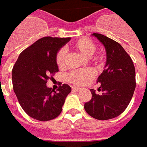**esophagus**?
Returning <instances> with one entry per match:
<instances>
[{
    "instance_id": "obj_1",
    "label": "esophagus",
    "mask_w": 147,
    "mask_h": 147,
    "mask_svg": "<svg viewBox=\"0 0 147 147\" xmlns=\"http://www.w3.org/2000/svg\"><path fill=\"white\" fill-rule=\"evenodd\" d=\"M72 89H73V90L76 91V92H79V91L82 90V89H81V88H79V87H76V86H74L73 88H72Z\"/></svg>"
}]
</instances>
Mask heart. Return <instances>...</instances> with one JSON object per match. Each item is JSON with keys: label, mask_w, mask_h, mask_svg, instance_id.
Wrapping results in <instances>:
<instances>
[{"label": "heart", "mask_w": 147, "mask_h": 147, "mask_svg": "<svg viewBox=\"0 0 147 147\" xmlns=\"http://www.w3.org/2000/svg\"><path fill=\"white\" fill-rule=\"evenodd\" d=\"M72 49L79 53L82 55L93 61H102L101 56H94V53L96 50V45L93 41L88 38H81L71 45ZM57 64L60 69H63L66 65V53L63 49L60 50L57 55ZM94 75V71L92 69H85L81 70L70 72L67 76L68 80L76 86H84L87 84Z\"/></svg>", "instance_id": "1"}]
</instances>
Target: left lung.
<instances>
[{"label":"left lung","instance_id":"8db88e82","mask_svg":"<svg viewBox=\"0 0 147 147\" xmlns=\"http://www.w3.org/2000/svg\"><path fill=\"white\" fill-rule=\"evenodd\" d=\"M92 36L105 47L106 61L98 78L102 94H96L91 89L92 98L84 108L91 117L108 120L118 117L129 105L136 86L135 69L130 57L119 43L100 33Z\"/></svg>","mask_w":147,"mask_h":147}]
</instances>
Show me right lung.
<instances>
[{"label":"right lung","instance_id":"right-lung-1","mask_svg":"<svg viewBox=\"0 0 147 147\" xmlns=\"http://www.w3.org/2000/svg\"><path fill=\"white\" fill-rule=\"evenodd\" d=\"M70 39L42 37L18 57L13 68V86L22 109L31 118L45 122L61 114L71 88L63 84L56 92L46 83L49 75L58 71L57 53Z\"/></svg>","mask_w":147,"mask_h":147}]
</instances>
